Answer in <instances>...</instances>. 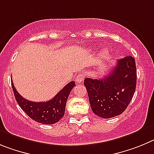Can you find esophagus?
<instances>
[{
    "mask_svg": "<svg viewBox=\"0 0 154 154\" xmlns=\"http://www.w3.org/2000/svg\"><path fill=\"white\" fill-rule=\"evenodd\" d=\"M84 75L83 74H78L75 77V80H76V82L77 84H80V83L83 82V80H84Z\"/></svg>",
    "mask_w": 154,
    "mask_h": 154,
    "instance_id": "obj_1",
    "label": "esophagus"
}]
</instances>
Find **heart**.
Instances as JSON below:
<instances>
[{"label":"heart","mask_w":154,"mask_h":154,"mask_svg":"<svg viewBox=\"0 0 154 154\" xmlns=\"http://www.w3.org/2000/svg\"><path fill=\"white\" fill-rule=\"evenodd\" d=\"M108 54H109V50L107 48H103L100 52V55L102 57H106Z\"/></svg>","instance_id":"heart-1"}]
</instances>
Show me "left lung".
I'll use <instances>...</instances> for the list:
<instances>
[{
    "label": "left lung",
    "instance_id": "obj_1",
    "mask_svg": "<svg viewBox=\"0 0 154 154\" xmlns=\"http://www.w3.org/2000/svg\"><path fill=\"white\" fill-rule=\"evenodd\" d=\"M93 112L108 119L121 114L134 97L137 85L135 59L127 56L117 60L104 77L84 79Z\"/></svg>",
    "mask_w": 154,
    "mask_h": 154
}]
</instances>
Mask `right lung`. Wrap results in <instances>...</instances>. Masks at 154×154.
<instances>
[{
    "instance_id": "add662e5",
    "label": "right lung",
    "mask_w": 154,
    "mask_h": 154,
    "mask_svg": "<svg viewBox=\"0 0 154 154\" xmlns=\"http://www.w3.org/2000/svg\"><path fill=\"white\" fill-rule=\"evenodd\" d=\"M11 85L17 102L27 116L41 124H54L63 117L67 98L76 84L74 81H71L54 97L46 102H32L24 99L15 89L12 81Z\"/></svg>"
}]
</instances>
